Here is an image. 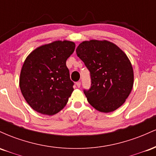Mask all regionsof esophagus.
I'll use <instances>...</instances> for the list:
<instances>
[{"label":"esophagus","instance_id":"obj_1","mask_svg":"<svg viewBox=\"0 0 156 156\" xmlns=\"http://www.w3.org/2000/svg\"><path fill=\"white\" fill-rule=\"evenodd\" d=\"M76 86L77 87H78V88H79V87H80V81H78V82H76Z\"/></svg>","mask_w":156,"mask_h":156}]
</instances>
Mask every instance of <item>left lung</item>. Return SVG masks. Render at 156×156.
<instances>
[{
    "instance_id": "8db88e82",
    "label": "left lung",
    "mask_w": 156,
    "mask_h": 156,
    "mask_svg": "<svg viewBox=\"0 0 156 156\" xmlns=\"http://www.w3.org/2000/svg\"><path fill=\"white\" fill-rule=\"evenodd\" d=\"M77 55L90 72L91 87L83 92L96 110L115 111L125 102L133 85V70L129 58L118 46L107 40L82 42Z\"/></svg>"
}]
</instances>
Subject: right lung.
Here are the masks:
<instances>
[{
  "label": "right lung",
  "mask_w": 156,
  "mask_h": 156,
  "mask_svg": "<svg viewBox=\"0 0 156 156\" xmlns=\"http://www.w3.org/2000/svg\"><path fill=\"white\" fill-rule=\"evenodd\" d=\"M70 41H55L36 48L21 69L20 88L34 110L54 115L64 108L74 90L66 61L75 51Z\"/></svg>",
  "instance_id": "right-lung-1"
}]
</instances>
